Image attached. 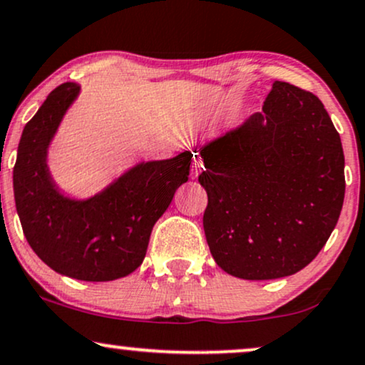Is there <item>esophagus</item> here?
Segmentation results:
<instances>
[{"mask_svg":"<svg viewBox=\"0 0 365 365\" xmlns=\"http://www.w3.org/2000/svg\"><path fill=\"white\" fill-rule=\"evenodd\" d=\"M202 171H204V163H202L199 158L194 156V161H192V177H199Z\"/></svg>","mask_w":365,"mask_h":365,"instance_id":"34e87169","label":"esophagus"}]
</instances>
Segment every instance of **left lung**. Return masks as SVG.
<instances>
[{"label": "left lung", "instance_id": "8db88e82", "mask_svg": "<svg viewBox=\"0 0 365 365\" xmlns=\"http://www.w3.org/2000/svg\"><path fill=\"white\" fill-rule=\"evenodd\" d=\"M200 156L205 240L222 270L269 280L314 260L345 195L340 134L318 96L275 81L262 112Z\"/></svg>", "mask_w": 365, "mask_h": 365}]
</instances>
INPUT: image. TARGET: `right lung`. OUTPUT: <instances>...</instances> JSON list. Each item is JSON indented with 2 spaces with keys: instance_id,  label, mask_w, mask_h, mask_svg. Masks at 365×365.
<instances>
[{
  "instance_id": "1",
  "label": "right lung",
  "mask_w": 365,
  "mask_h": 365,
  "mask_svg": "<svg viewBox=\"0 0 365 365\" xmlns=\"http://www.w3.org/2000/svg\"><path fill=\"white\" fill-rule=\"evenodd\" d=\"M80 86L51 91L25 125L13 168L16 212L37 257L57 274L86 282L125 277L143 263L155 222L190 173L192 153L139 163L102 194L73 200L59 194L47 148Z\"/></svg>"
}]
</instances>
